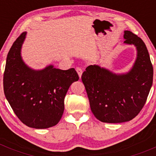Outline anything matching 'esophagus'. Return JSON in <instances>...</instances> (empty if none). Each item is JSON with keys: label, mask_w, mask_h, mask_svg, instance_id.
I'll return each instance as SVG.
<instances>
[{"label": "esophagus", "mask_w": 156, "mask_h": 156, "mask_svg": "<svg viewBox=\"0 0 156 156\" xmlns=\"http://www.w3.org/2000/svg\"><path fill=\"white\" fill-rule=\"evenodd\" d=\"M76 71H77V73H78V76H79V78H81L82 73H83V70H82L81 68H80V67H77L76 68Z\"/></svg>", "instance_id": "1"}]
</instances>
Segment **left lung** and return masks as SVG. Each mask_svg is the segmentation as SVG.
I'll list each match as a JSON object with an SVG mask.
<instances>
[{
  "label": "left lung",
  "instance_id": "8db88e82",
  "mask_svg": "<svg viewBox=\"0 0 156 156\" xmlns=\"http://www.w3.org/2000/svg\"><path fill=\"white\" fill-rule=\"evenodd\" d=\"M124 39V43L134 44L137 50L136 59L129 72L117 75L90 65L81 76L91 110L103 122L133 119L144 107L153 84V68L144 42L130 31H125Z\"/></svg>",
  "mask_w": 156,
  "mask_h": 156
}]
</instances>
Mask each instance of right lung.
<instances>
[{
	"instance_id": "add662e5",
	"label": "right lung",
	"mask_w": 156,
	"mask_h": 156,
	"mask_svg": "<svg viewBox=\"0 0 156 156\" xmlns=\"http://www.w3.org/2000/svg\"><path fill=\"white\" fill-rule=\"evenodd\" d=\"M26 32L17 37L9 51L3 74V90L17 117L30 128L44 129L58 124L64 110V98L79 79L74 68L53 65L34 70L23 62L21 48Z\"/></svg>"
}]
</instances>
